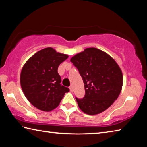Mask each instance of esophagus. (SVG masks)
Segmentation results:
<instances>
[{
    "instance_id": "esophagus-1",
    "label": "esophagus",
    "mask_w": 147,
    "mask_h": 147,
    "mask_svg": "<svg viewBox=\"0 0 147 147\" xmlns=\"http://www.w3.org/2000/svg\"><path fill=\"white\" fill-rule=\"evenodd\" d=\"M69 89H70L71 92H73V86H71L70 87H69Z\"/></svg>"
}]
</instances>
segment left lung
Listing matches in <instances>:
<instances>
[{
  "mask_svg": "<svg viewBox=\"0 0 147 147\" xmlns=\"http://www.w3.org/2000/svg\"><path fill=\"white\" fill-rule=\"evenodd\" d=\"M71 61L82 78L85 96L76 98L79 108L88 115L100 113L112 104L123 86V73L115 61L104 51L88 48Z\"/></svg>",
  "mask_w": 147,
  "mask_h": 147,
  "instance_id": "1",
  "label": "left lung"
}]
</instances>
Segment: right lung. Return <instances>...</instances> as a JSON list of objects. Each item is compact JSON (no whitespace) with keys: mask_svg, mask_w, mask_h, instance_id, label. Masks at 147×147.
<instances>
[{"mask_svg":"<svg viewBox=\"0 0 147 147\" xmlns=\"http://www.w3.org/2000/svg\"><path fill=\"white\" fill-rule=\"evenodd\" d=\"M48 47L34 54L22 69L20 82L24 95L40 110L50 111L60 103L69 89L61 85L58 66L68 58Z\"/></svg>","mask_w":147,"mask_h":147,"instance_id":"add662e5","label":"right lung"}]
</instances>
